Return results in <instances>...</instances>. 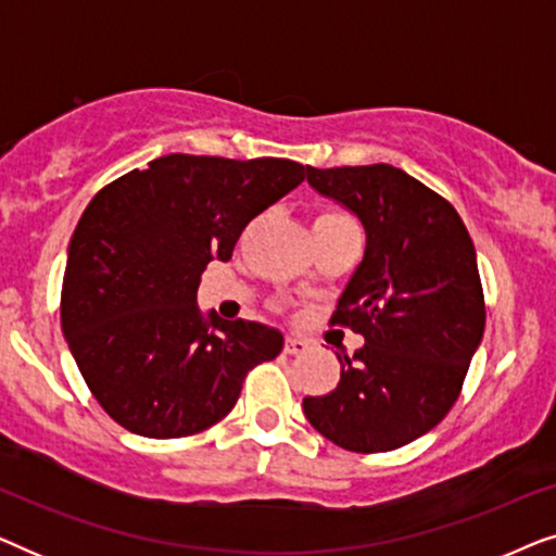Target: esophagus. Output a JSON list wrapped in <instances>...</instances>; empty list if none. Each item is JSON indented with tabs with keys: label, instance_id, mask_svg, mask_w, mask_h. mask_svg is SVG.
<instances>
[{
	"label": "esophagus",
	"instance_id": "obj_1",
	"mask_svg": "<svg viewBox=\"0 0 556 556\" xmlns=\"http://www.w3.org/2000/svg\"><path fill=\"white\" fill-rule=\"evenodd\" d=\"M311 346V341L301 339V337H288L286 344H283V352L286 354H306Z\"/></svg>",
	"mask_w": 556,
	"mask_h": 556
}]
</instances>
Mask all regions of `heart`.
I'll use <instances>...</instances> for the list:
<instances>
[{"instance_id":"heart-1","label":"heart","mask_w":556,"mask_h":556,"mask_svg":"<svg viewBox=\"0 0 556 556\" xmlns=\"http://www.w3.org/2000/svg\"><path fill=\"white\" fill-rule=\"evenodd\" d=\"M344 223H352L344 212L339 210H321L314 219V230H321V227H333V225H344Z\"/></svg>"}]
</instances>
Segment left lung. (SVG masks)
I'll list each match as a JSON object with an SVG mask.
<instances>
[{"instance_id":"8db88e82","label":"left lung","mask_w":556,"mask_h":556,"mask_svg":"<svg viewBox=\"0 0 556 556\" xmlns=\"http://www.w3.org/2000/svg\"><path fill=\"white\" fill-rule=\"evenodd\" d=\"M308 185L354 212L364 261L331 324L362 333L308 422L352 453H387L435 428L460 397L485 326L473 240L451 202L390 164L308 166Z\"/></svg>"}]
</instances>
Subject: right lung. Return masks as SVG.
<instances>
[{"label":"right lung","instance_id":"obj_1","mask_svg":"<svg viewBox=\"0 0 556 556\" xmlns=\"http://www.w3.org/2000/svg\"><path fill=\"white\" fill-rule=\"evenodd\" d=\"M303 177L291 159L169 154L90 200L67 248L60 324L121 428L156 440L207 430L235 407L248 371L280 354L276 329L204 318L197 286Z\"/></svg>","mask_w":556,"mask_h":556}]
</instances>
